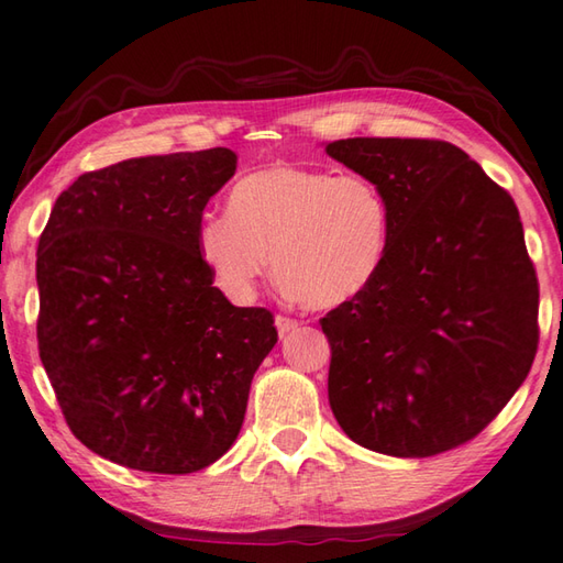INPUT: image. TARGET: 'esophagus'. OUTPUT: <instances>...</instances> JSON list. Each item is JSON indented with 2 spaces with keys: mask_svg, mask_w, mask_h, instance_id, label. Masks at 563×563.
Listing matches in <instances>:
<instances>
[{
  "mask_svg": "<svg viewBox=\"0 0 563 563\" xmlns=\"http://www.w3.org/2000/svg\"><path fill=\"white\" fill-rule=\"evenodd\" d=\"M274 323H276V329H279V336H287V333L297 331L301 327V321L291 319V317H284V313H279V317L274 319Z\"/></svg>",
  "mask_w": 563,
  "mask_h": 563,
  "instance_id": "1",
  "label": "esophagus"
}]
</instances>
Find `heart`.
<instances>
[{"label": "heart", "instance_id": "1", "mask_svg": "<svg viewBox=\"0 0 563 563\" xmlns=\"http://www.w3.org/2000/svg\"><path fill=\"white\" fill-rule=\"evenodd\" d=\"M390 207L358 173L269 165L246 173L227 195V212L197 227V252L232 301H250L269 269L309 307L356 299L388 254Z\"/></svg>", "mask_w": 563, "mask_h": 563}]
</instances>
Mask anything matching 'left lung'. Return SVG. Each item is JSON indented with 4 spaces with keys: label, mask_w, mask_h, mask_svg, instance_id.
<instances>
[{
    "label": "left lung",
    "mask_w": 563,
    "mask_h": 563,
    "mask_svg": "<svg viewBox=\"0 0 563 563\" xmlns=\"http://www.w3.org/2000/svg\"><path fill=\"white\" fill-rule=\"evenodd\" d=\"M327 153L390 207L378 276L321 319L333 416L383 455L465 445L525 383L539 346V282L517 205L435 137H346Z\"/></svg>",
    "instance_id": "8db88e82"
}]
</instances>
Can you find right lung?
I'll list each match as a JSON object with an SVG mask.
<instances>
[{"mask_svg":"<svg viewBox=\"0 0 563 563\" xmlns=\"http://www.w3.org/2000/svg\"><path fill=\"white\" fill-rule=\"evenodd\" d=\"M230 147L84 173L38 236V356L66 426L115 465L190 475L240 435L274 317L232 307L197 252Z\"/></svg>","mask_w":563,"mask_h":563,"instance_id":"add662e5","label":"right lung"}]
</instances>
